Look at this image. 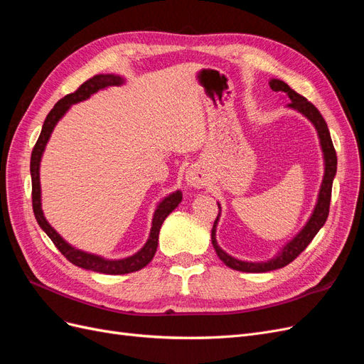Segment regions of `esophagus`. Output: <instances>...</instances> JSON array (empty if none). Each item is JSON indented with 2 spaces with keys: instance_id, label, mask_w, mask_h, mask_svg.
Segmentation results:
<instances>
[{
  "instance_id": "34e87169",
  "label": "esophagus",
  "mask_w": 364,
  "mask_h": 364,
  "mask_svg": "<svg viewBox=\"0 0 364 364\" xmlns=\"http://www.w3.org/2000/svg\"><path fill=\"white\" fill-rule=\"evenodd\" d=\"M185 181H186V185H188V186H194V188H202V186L206 183V176L200 168L193 167V168L186 171Z\"/></svg>"
}]
</instances>
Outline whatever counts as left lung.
I'll use <instances>...</instances> for the list:
<instances>
[{
  "instance_id": "left-lung-1",
  "label": "left lung",
  "mask_w": 364,
  "mask_h": 364,
  "mask_svg": "<svg viewBox=\"0 0 364 364\" xmlns=\"http://www.w3.org/2000/svg\"><path fill=\"white\" fill-rule=\"evenodd\" d=\"M270 87L274 92H284L287 94L290 98V103L287 105L290 109H294V111L301 112L304 117L311 121L313 126L317 130L318 139H321V147L323 151V161H325V174H323V181L321 185V191H318L317 197V203L314 206V211L311 217L308 218L306 225L301 229V232L297 234L291 241H289L279 252L277 257H273L269 261H259V262H250V261H241L234 257L228 255V253L217 245L215 240V228L218 223V215L214 222L213 230H211V241L213 246L217 252L218 258L222 259L228 267L238 270V272H247V273H262V272H270V270H277L282 269L290 264L296 257L301 255V252L305 250V247L311 243V240L316 237V234L321 230V228L325 225L328 214H329V202H331V190H333V181L337 171V155L331 141V135H329L328 126L325 123V119L322 114L317 111V107L311 105L306 100L305 97L299 95L294 92L291 87L278 79H272L269 82ZM220 208V205H218Z\"/></svg>"
}]
</instances>
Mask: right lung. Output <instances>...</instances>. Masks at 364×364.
Listing matches in <instances>:
<instances>
[{"label":"right lung","mask_w":364,"mask_h":364,"mask_svg":"<svg viewBox=\"0 0 364 364\" xmlns=\"http://www.w3.org/2000/svg\"><path fill=\"white\" fill-rule=\"evenodd\" d=\"M121 83H124V79L115 74H97L92 79L86 80L83 85H80L79 90L73 94L65 95L63 98L54 105V107L47 115L46 121H43V126L41 130V135L36 141L35 147H33L31 151V161H30V173H31V202H33V213H35V217L38 220L39 226L42 228L43 232H46L51 241L56 246L62 255L67 258L70 262H73L74 266H79L86 270H92L98 273H106V274H124V273H132L141 270L142 267H146L147 264L153 259L156 253L158 247V238H159V229L164 223V220L167 218V215L173 211V209L178 206L182 200V193L181 191H174L170 196L165 197V199L158 205L155 214H153L151 220V229H150V235L147 243L144 245L141 250H138L135 255L123 258V259H105L98 255H94V253H87L83 250H79L68 245L56 230L51 228V225L47 222V218L43 217L42 213V203H41V182H39V165L41 159L43 155V150H46L47 142L51 136V132L54 126L58 124V121L67 114L71 105H75L79 102L86 100L90 98L92 94L97 91L105 90L107 86H118Z\"/></svg>","instance_id":"right-lung-1"}]
</instances>
